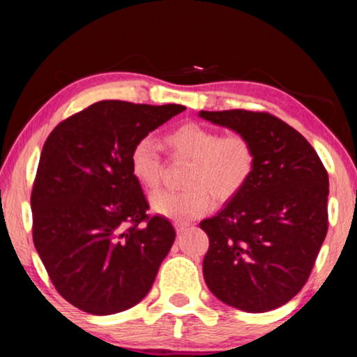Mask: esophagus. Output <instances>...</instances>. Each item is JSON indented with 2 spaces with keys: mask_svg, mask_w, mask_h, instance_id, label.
I'll list each match as a JSON object with an SVG mask.
<instances>
[{
  "mask_svg": "<svg viewBox=\"0 0 357 357\" xmlns=\"http://www.w3.org/2000/svg\"><path fill=\"white\" fill-rule=\"evenodd\" d=\"M188 226H190L188 222H175V231L180 234V232H183Z\"/></svg>",
  "mask_w": 357,
  "mask_h": 357,
  "instance_id": "obj_1",
  "label": "esophagus"
}]
</instances>
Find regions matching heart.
<instances>
[{
  "instance_id": "b5f03b06",
  "label": "heart",
  "mask_w": 357,
  "mask_h": 357,
  "mask_svg": "<svg viewBox=\"0 0 357 357\" xmlns=\"http://www.w3.org/2000/svg\"><path fill=\"white\" fill-rule=\"evenodd\" d=\"M165 146L174 158L187 159L183 192H155L151 208L159 216L190 221L211 209V195L218 202L237 197L250 182L257 155L253 144L241 133L221 135L195 121H188L165 135ZM130 172L146 190L158 188L162 177V159L151 138L136 141L130 153Z\"/></svg>"
}]
</instances>
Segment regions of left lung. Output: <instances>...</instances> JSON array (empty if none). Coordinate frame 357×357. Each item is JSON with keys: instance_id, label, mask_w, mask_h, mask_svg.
I'll list each match as a JSON object with an SVG mask.
<instances>
[{"instance_id": "8db88e82", "label": "left lung", "mask_w": 357, "mask_h": 357, "mask_svg": "<svg viewBox=\"0 0 357 357\" xmlns=\"http://www.w3.org/2000/svg\"><path fill=\"white\" fill-rule=\"evenodd\" d=\"M198 116L247 136L257 155L247 187L199 222L209 237L204 281L238 310L278 309L309 280L325 241L328 174L309 141L270 114L202 110Z\"/></svg>"}]
</instances>
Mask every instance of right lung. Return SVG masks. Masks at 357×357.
<instances>
[{"instance_id": "1", "label": "right lung", "mask_w": 357, "mask_h": 357, "mask_svg": "<svg viewBox=\"0 0 357 357\" xmlns=\"http://www.w3.org/2000/svg\"><path fill=\"white\" fill-rule=\"evenodd\" d=\"M183 110L96 102L43 144L31 198L33 245L56 291L82 312L119 314L153 287L175 229L162 216L148 218L128 159L136 141Z\"/></svg>"}]
</instances>
